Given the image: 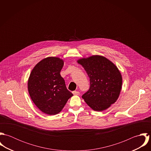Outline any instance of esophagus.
Wrapping results in <instances>:
<instances>
[{
    "label": "esophagus",
    "instance_id": "esophagus-1",
    "mask_svg": "<svg viewBox=\"0 0 151 151\" xmlns=\"http://www.w3.org/2000/svg\"><path fill=\"white\" fill-rule=\"evenodd\" d=\"M73 93L74 95H80V92H79L78 91H73Z\"/></svg>",
    "mask_w": 151,
    "mask_h": 151
}]
</instances>
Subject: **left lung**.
<instances>
[{
    "label": "left lung",
    "instance_id": "left-lung-1",
    "mask_svg": "<svg viewBox=\"0 0 151 151\" xmlns=\"http://www.w3.org/2000/svg\"><path fill=\"white\" fill-rule=\"evenodd\" d=\"M77 62L89 78V89L82 96L86 104L99 111L115 103L122 86V75L117 67L106 58L98 55L81 59Z\"/></svg>",
    "mask_w": 151,
    "mask_h": 151
}]
</instances>
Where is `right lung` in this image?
<instances>
[{
  "mask_svg": "<svg viewBox=\"0 0 151 151\" xmlns=\"http://www.w3.org/2000/svg\"><path fill=\"white\" fill-rule=\"evenodd\" d=\"M63 60L49 57L32 69L28 81V89L35 105L42 112L54 115L59 113L73 94L66 88L60 76Z\"/></svg>",
  "mask_w": 151,
  "mask_h": 151,
  "instance_id": "add662e5",
  "label": "right lung"
}]
</instances>
